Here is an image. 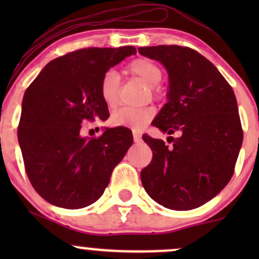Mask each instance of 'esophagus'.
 <instances>
[{"mask_svg":"<svg viewBox=\"0 0 259 259\" xmlns=\"http://www.w3.org/2000/svg\"><path fill=\"white\" fill-rule=\"evenodd\" d=\"M133 138H134V141H135V142L141 141V135H140V134H138L136 132L133 133Z\"/></svg>","mask_w":259,"mask_h":259,"instance_id":"1","label":"esophagus"}]
</instances>
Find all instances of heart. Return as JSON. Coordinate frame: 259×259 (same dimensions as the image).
<instances>
[{
	"mask_svg": "<svg viewBox=\"0 0 259 259\" xmlns=\"http://www.w3.org/2000/svg\"><path fill=\"white\" fill-rule=\"evenodd\" d=\"M126 73L136 76L140 80L152 86L154 95L158 94L157 84L163 79V70L158 64L147 58H136L126 65ZM119 76L115 72H107L100 82V96L103 103L109 109L115 108L119 102ZM152 108H120L111 115V124L113 126H127L134 130H141L146 126L153 118Z\"/></svg>",
	"mask_w": 259,
	"mask_h": 259,
	"instance_id": "1",
	"label": "heart"
}]
</instances>
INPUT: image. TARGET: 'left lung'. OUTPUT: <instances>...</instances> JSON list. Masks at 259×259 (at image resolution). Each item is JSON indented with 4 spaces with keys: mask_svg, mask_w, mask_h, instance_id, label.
I'll return each instance as SVG.
<instances>
[{
    "mask_svg": "<svg viewBox=\"0 0 259 259\" xmlns=\"http://www.w3.org/2000/svg\"><path fill=\"white\" fill-rule=\"evenodd\" d=\"M169 74L168 102L153 126L169 135H145L152 160L141 170V183L157 203L175 210L194 209L212 200L233 177L243 133L235 94L219 70L190 47H140Z\"/></svg>",
    "mask_w": 259,
    "mask_h": 259,
    "instance_id": "8db88e82",
    "label": "left lung"
}]
</instances>
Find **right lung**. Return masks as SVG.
<instances>
[{
  "mask_svg": "<svg viewBox=\"0 0 259 259\" xmlns=\"http://www.w3.org/2000/svg\"><path fill=\"white\" fill-rule=\"evenodd\" d=\"M135 53L134 46L69 52L50 62L26 89L18 140L32 187L51 204L78 209L96 202L133 145L123 127L99 138H84L80 130L82 121L108 118L101 79Z\"/></svg>",
  "mask_w": 259,
  "mask_h": 259,
  "instance_id": "1",
  "label": "right lung"
}]
</instances>
